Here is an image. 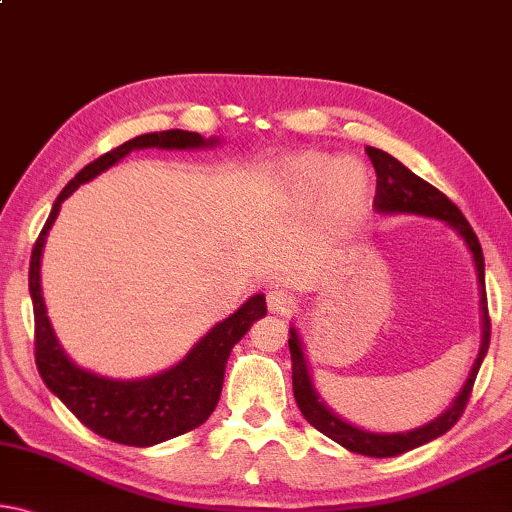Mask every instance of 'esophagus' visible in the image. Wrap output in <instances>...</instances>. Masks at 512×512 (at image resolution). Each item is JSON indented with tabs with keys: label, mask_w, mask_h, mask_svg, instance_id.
I'll return each instance as SVG.
<instances>
[{
	"label": "esophagus",
	"mask_w": 512,
	"mask_h": 512,
	"mask_svg": "<svg viewBox=\"0 0 512 512\" xmlns=\"http://www.w3.org/2000/svg\"><path fill=\"white\" fill-rule=\"evenodd\" d=\"M267 309L272 313H290L295 309V297L288 290L274 288L267 293Z\"/></svg>",
	"instance_id": "esophagus-1"
}]
</instances>
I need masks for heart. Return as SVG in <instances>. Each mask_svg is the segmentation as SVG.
Listing matches in <instances>:
<instances>
[{
    "label": "heart",
    "instance_id": "1",
    "mask_svg": "<svg viewBox=\"0 0 512 512\" xmlns=\"http://www.w3.org/2000/svg\"><path fill=\"white\" fill-rule=\"evenodd\" d=\"M274 187L295 206H311L322 196L329 208L355 212L368 196V174L355 157L338 160L329 153L306 151L274 171Z\"/></svg>",
    "mask_w": 512,
    "mask_h": 512
}]
</instances>
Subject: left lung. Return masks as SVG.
Instances as JSON below:
<instances>
[{"label":"left lung","mask_w":512,"mask_h":512,"mask_svg":"<svg viewBox=\"0 0 512 512\" xmlns=\"http://www.w3.org/2000/svg\"><path fill=\"white\" fill-rule=\"evenodd\" d=\"M366 153L371 157L375 174H377V187H375V199L373 208L377 212H410V215H426L442 219L453 231L460 233V238L465 240L467 249L474 258L476 274H478V288H481V350L471 366V373L467 377L465 387L458 393V398L453 400V405L448 410L437 416L435 421L426 423V426L407 430V432H371L364 428L352 426V423L343 421L334 410H329V405L320 398V393L313 387L309 364L304 359L302 341L297 336V329L290 327V359H293V393L297 400V407L304 414V419L311 423L313 428L320 430L322 435L334 439L336 444H341L352 453L368 455V458H393V455L407 453L416 446H423L432 442V439L442 437L444 432L451 430L458 419L465 412L469 403L471 389H474L478 368H481L483 359L490 348V313H487V295H485V261H483V249L478 242L474 229H471L465 215L458 210L455 203L448 201V196L432 187L426 180L412 174L403 162H398L396 157L380 151V148L366 146Z\"/></svg>","instance_id":"obj_1"}]
</instances>
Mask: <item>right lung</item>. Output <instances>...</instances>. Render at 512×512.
<instances>
[{
	"instance_id": "right-lung-1",
	"label": "right lung",
	"mask_w": 512,
	"mask_h": 512,
	"mask_svg": "<svg viewBox=\"0 0 512 512\" xmlns=\"http://www.w3.org/2000/svg\"><path fill=\"white\" fill-rule=\"evenodd\" d=\"M219 139H203L199 132L164 130L125 141L119 148L100 155L77 174L54 201L50 217L38 235L29 261V293L34 304V355L45 387L64 403L86 428L96 435L125 446H153L171 437L185 435L206 423L222 393L226 361L233 345L247 334L251 322L267 313L265 295H254L201 338L180 364L141 380H109L84 371L70 361L61 348L41 295V256L45 235L64 203L77 187L89 183L102 171L114 167L130 151L139 148H187L215 146Z\"/></svg>"
}]
</instances>
